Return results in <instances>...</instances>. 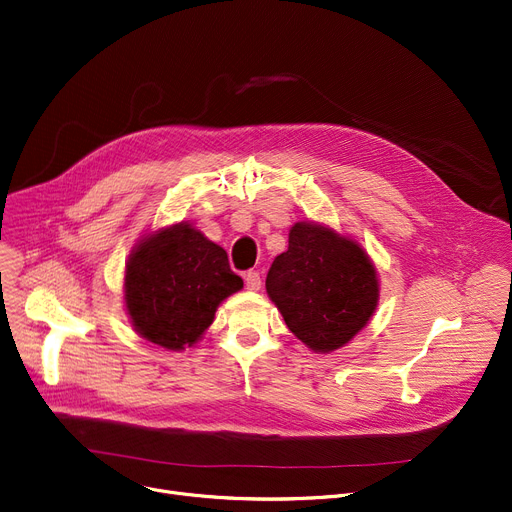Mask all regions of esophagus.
I'll use <instances>...</instances> for the list:
<instances>
[{
	"instance_id": "1",
	"label": "esophagus",
	"mask_w": 512,
	"mask_h": 512,
	"mask_svg": "<svg viewBox=\"0 0 512 512\" xmlns=\"http://www.w3.org/2000/svg\"><path fill=\"white\" fill-rule=\"evenodd\" d=\"M244 281H246V289L248 291H258L260 287H262V279H260V274L258 272H246L244 274Z\"/></svg>"
}]
</instances>
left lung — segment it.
Masks as SVG:
<instances>
[{
    "label": "left lung",
    "mask_w": 512,
    "mask_h": 512,
    "mask_svg": "<svg viewBox=\"0 0 512 512\" xmlns=\"http://www.w3.org/2000/svg\"><path fill=\"white\" fill-rule=\"evenodd\" d=\"M266 293L289 330L309 350L328 355L373 318L379 277L357 240L316 221H297L289 248L268 270Z\"/></svg>",
    "instance_id": "1"
}]
</instances>
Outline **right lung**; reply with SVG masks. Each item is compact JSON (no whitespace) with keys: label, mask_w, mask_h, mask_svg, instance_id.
Listing matches in <instances>:
<instances>
[{"label":"right lung","mask_w":512,"mask_h":512,"mask_svg":"<svg viewBox=\"0 0 512 512\" xmlns=\"http://www.w3.org/2000/svg\"><path fill=\"white\" fill-rule=\"evenodd\" d=\"M244 287L227 252L192 223L145 233L125 266V307L135 332L166 350L203 338L217 307Z\"/></svg>","instance_id":"right-lung-1"}]
</instances>
